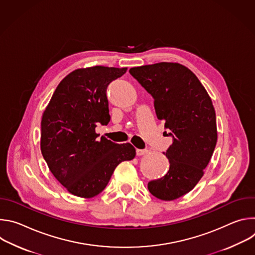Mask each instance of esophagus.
<instances>
[{"label": "esophagus", "mask_w": 255, "mask_h": 255, "mask_svg": "<svg viewBox=\"0 0 255 255\" xmlns=\"http://www.w3.org/2000/svg\"><path fill=\"white\" fill-rule=\"evenodd\" d=\"M148 153V150L147 149H136V154L137 156H142V155H145Z\"/></svg>", "instance_id": "esophagus-1"}]
</instances>
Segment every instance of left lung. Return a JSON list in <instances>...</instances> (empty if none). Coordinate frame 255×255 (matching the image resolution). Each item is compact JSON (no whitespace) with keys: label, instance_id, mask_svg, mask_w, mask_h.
<instances>
[{"label":"left lung","instance_id":"left-lung-1","mask_svg":"<svg viewBox=\"0 0 255 255\" xmlns=\"http://www.w3.org/2000/svg\"><path fill=\"white\" fill-rule=\"evenodd\" d=\"M129 72L153 97L156 116L172 136L163 152L169 170L147 187L157 199L173 201L196 187L213 155L218 134L212 100L194 72L180 63L158 62Z\"/></svg>","mask_w":255,"mask_h":255}]
</instances>
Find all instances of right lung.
I'll list each match as a JSON object with an SVG mask.
<instances>
[{
  "label": "right lung",
  "instance_id": "right-lung-1",
  "mask_svg": "<svg viewBox=\"0 0 255 255\" xmlns=\"http://www.w3.org/2000/svg\"><path fill=\"white\" fill-rule=\"evenodd\" d=\"M127 67L96 65L68 74L55 89L41 120V153L52 174L80 198L99 195L115 168L132 160L130 143L117 144L96 133L98 123L110 122L106 95L108 85Z\"/></svg>",
  "mask_w": 255,
  "mask_h": 255
}]
</instances>
